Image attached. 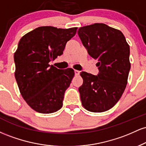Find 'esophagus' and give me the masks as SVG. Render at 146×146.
<instances>
[{
	"mask_svg": "<svg viewBox=\"0 0 146 146\" xmlns=\"http://www.w3.org/2000/svg\"><path fill=\"white\" fill-rule=\"evenodd\" d=\"M74 72H75V75H76V76H78V75H80V71H78V70H75Z\"/></svg>",
	"mask_w": 146,
	"mask_h": 146,
	"instance_id": "obj_1",
	"label": "esophagus"
}]
</instances>
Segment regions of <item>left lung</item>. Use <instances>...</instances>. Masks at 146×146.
Segmentation results:
<instances>
[{"mask_svg":"<svg viewBox=\"0 0 146 146\" xmlns=\"http://www.w3.org/2000/svg\"><path fill=\"white\" fill-rule=\"evenodd\" d=\"M78 36L88 54L98 60L97 75L82 71L79 88L84 108L93 113L110 109L121 98L130 69V46L121 31L103 23L80 27Z\"/></svg>","mask_w":146,"mask_h":146,"instance_id":"left-lung-1","label":"left lung"}]
</instances>
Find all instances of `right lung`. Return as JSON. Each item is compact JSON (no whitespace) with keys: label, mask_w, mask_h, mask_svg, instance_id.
Returning a JSON list of instances; mask_svg holds the SVG:
<instances>
[{"label":"right lung","mask_w":146,"mask_h":146,"mask_svg":"<svg viewBox=\"0 0 146 146\" xmlns=\"http://www.w3.org/2000/svg\"><path fill=\"white\" fill-rule=\"evenodd\" d=\"M77 29L40 27L20 40L14 57L15 78L23 99L36 112L52 113L62 106L74 71L58 69L48 63L62 54Z\"/></svg>","instance_id":"1"}]
</instances>
